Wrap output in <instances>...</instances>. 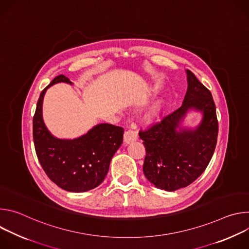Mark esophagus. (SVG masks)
<instances>
[{
  "label": "esophagus",
  "instance_id": "1",
  "mask_svg": "<svg viewBox=\"0 0 249 249\" xmlns=\"http://www.w3.org/2000/svg\"><path fill=\"white\" fill-rule=\"evenodd\" d=\"M138 138V131L135 129H129L124 134V143L130 144L131 142L136 141Z\"/></svg>",
  "mask_w": 249,
  "mask_h": 249
}]
</instances>
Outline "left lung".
Segmentation results:
<instances>
[{"mask_svg":"<svg viewBox=\"0 0 249 249\" xmlns=\"http://www.w3.org/2000/svg\"><path fill=\"white\" fill-rule=\"evenodd\" d=\"M187 91L179 108L139 132L146 148L143 171L157 188L175 191L195 181L208 166L218 138L216 105L211 91L189 70ZM203 113L195 129L180 127L188 110Z\"/></svg>","mask_w":249,"mask_h":249,"instance_id":"obj_1","label":"left lung"}]
</instances>
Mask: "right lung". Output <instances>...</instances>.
Masks as SVG:
<instances>
[{"instance_id": "obj_1", "label": "right lung", "mask_w": 249, "mask_h": 249, "mask_svg": "<svg viewBox=\"0 0 249 249\" xmlns=\"http://www.w3.org/2000/svg\"><path fill=\"white\" fill-rule=\"evenodd\" d=\"M57 83L73 84L60 75L40 93L33 116L35 152L43 170L56 185L70 192H86L104 180L111 159L123 142L124 129L102 123L77 139L54 137L43 122L42 103L47 89Z\"/></svg>"}]
</instances>
